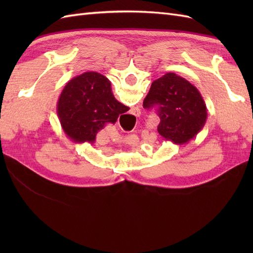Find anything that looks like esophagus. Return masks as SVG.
<instances>
[{"label":"esophagus","instance_id":"34e87169","mask_svg":"<svg viewBox=\"0 0 253 253\" xmlns=\"http://www.w3.org/2000/svg\"><path fill=\"white\" fill-rule=\"evenodd\" d=\"M131 114L135 115L136 117H139L141 115V110L139 107H133V109H131Z\"/></svg>","mask_w":253,"mask_h":253}]
</instances>
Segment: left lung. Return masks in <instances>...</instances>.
I'll return each instance as SVG.
<instances>
[{
  "label": "left lung",
  "mask_w": 253,
  "mask_h": 253,
  "mask_svg": "<svg viewBox=\"0 0 253 253\" xmlns=\"http://www.w3.org/2000/svg\"><path fill=\"white\" fill-rule=\"evenodd\" d=\"M146 109L157 107L158 131L166 141L185 144L206 125L207 105L199 90L175 73L154 80L143 100Z\"/></svg>",
  "instance_id": "left-lung-1"
}]
</instances>
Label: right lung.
I'll return each mask as SVG.
<instances>
[{"label":"right lung","instance_id":"add662e5","mask_svg":"<svg viewBox=\"0 0 253 253\" xmlns=\"http://www.w3.org/2000/svg\"><path fill=\"white\" fill-rule=\"evenodd\" d=\"M57 116L66 136L76 143L95 141L106 124H115L129 107L118 102L103 75L85 72L69 80L57 101Z\"/></svg>","mask_w":253,"mask_h":253}]
</instances>
